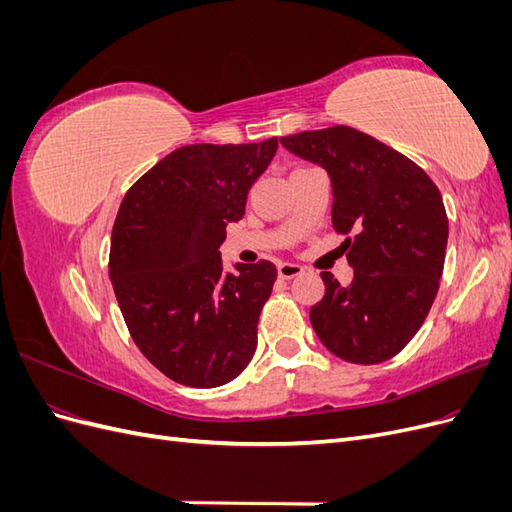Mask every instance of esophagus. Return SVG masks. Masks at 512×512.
<instances>
[{
	"instance_id": "34e87169",
	"label": "esophagus",
	"mask_w": 512,
	"mask_h": 512,
	"mask_svg": "<svg viewBox=\"0 0 512 512\" xmlns=\"http://www.w3.org/2000/svg\"><path fill=\"white\" fill-rule=\"evenodd\" d=\"M303 273L301 265H294V262H282L280 267H277V275L282 277V280H292V277H299Z\"/></svg>"
}]
</instances>
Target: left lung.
<instances>
[{
	"instance_id": "left-lung-1",
	"label": "left lung",
	"mask_w": 512,
	"mask_h": 512,
	"mask_svg": "<svg viewBox=\"0 0 512 512\" xmlns=\"http://www.w3.org/2000/svg\"><path fill=\"white\" fill-rule=\"evenodd\" d=\"M331 177L333 228L354 269L350 286L322 271L309 309L320 342L342 361L393 359L421 329L440 288L448 218L436 183L404 153L350 126L280 138Z\"/></svg>"
}]
</instances>
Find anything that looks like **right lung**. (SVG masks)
Segmentation results:
<instances>
[{
  "label": "right lung",
  "instance_id": "obj_1",
  "mask_svg": "<svg viewBox=\"0 0 512 512\" xmlns=\"http://www.w3.org/2000/svg\"><path fill=\"white\" fill-rule=\"evenodd\" d=\"M275 151V136L250 145H185L121 200L108 277L138 350L183 386H222L254 356L277 269L260 260L224 273L220 245Z\"/></svg>",
  "mask_w": 512,
  "mask_h": 512
}]
</instances>
